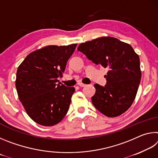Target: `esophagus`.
<instances>
[{
    "label": "esophagus",
    "instance_id": "34e87169",
    "mask_svg": "<svg viewBox=\"0 0 158 158\" xmlns=\"http://www.w3.org/2000/svg\"><path fill=\"white\" fill-rule=\"evenodd\" d=\"M78 85H79L80 87H84V86H85V84H83V83H78Z\"/></svg>",
    "mask_w": 158,
    "mask_h": 158
}]
</instances>
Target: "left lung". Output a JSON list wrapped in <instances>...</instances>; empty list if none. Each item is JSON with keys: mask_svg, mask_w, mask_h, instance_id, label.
I'll return each mask as SVG.
<instances>
[{"mask_svg": "<svg viewBox=\"0 0 158 158\" xmlns=\"http://www.w3.org/2000/svg\"><path fill=\"white\" fill-rule=\"evenodd\" d=\"M77 50L96 65L108 68L106 84L94 85L92 103L107 117L125 113L132 105L141 78L138 54L129 44L113 37H101L79 44Z\"/></svg>", "mask_w": 158, "mask_h": 158, "instance_id": "left-lung-1", "label": "left lung"}]
</instances>
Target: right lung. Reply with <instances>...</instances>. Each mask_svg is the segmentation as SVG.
<instances>
[{
	"instance_id": "1",
	"label": "right lung",
	"mask_w": 158,
	"mask_h": 158,
	"mask_svg": "<svg viewBox=\"0 0 158 158\" xmlns=\"http://www.w3.org/2000/svg\"><path fill=\"white\" fill-rule=\"evenodd\" d=\"M77 44L49 45L26 57L18 67L15 85L26 113L43 126L58 124L68 113L74 87L59 82Z\"/></svg>"
}]
</instances>
